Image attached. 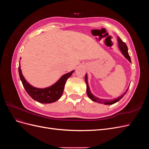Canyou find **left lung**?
I'll return each instance as SVG.
<instances>
[{
	"label": "left lung",
	"mask_w": 149,
	"mask_h": 149,
	"mask_svg": "<svg viewBox=\"0 0 149 149\" xmlns=\"http://www.w3.org/2000/svg\"><path fill=\"white\" fill-rule=\"evenodd\" d=\"M118 46H119V48L120 50L121 53H123V55L124 56V57L126 58V59H127L129 62L131 63V60H130V57L128 53V48L127 45H126V44L122 41L121 39L118 37ZM85 82L87 86V88H86V92H87V94H88V96L91 99V100L94 102H97L98 103H101V104H106V105H111L112 104H114L116 102H117L118 101H119L121 98H123V96L125 95L126 94V93L127 92L129 88L126 89L125 92L123 94V95H121L120 97H118L117 99H114L113 100H103V99H100L99 98L96 96H95L94 95L91 93V91H90V89H89V84H88V76L87 74H85Z\"/></svg>",
	"instance_id": "1"
}]
</instances>
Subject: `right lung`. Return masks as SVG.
Returning a JSON list of instances; mask_svg holds the SVG:
<instances>
[{"mask_svg": "<svg viewBox=\"0 0 149 149\" xmlns=\"http://www.w3.org/2000/svg\"><path fill=\"white\" fill-rule=\"evenodd\" d=\"M73 72L74 70L63 74L57 82L51 86L45 88H37L32 86L26 81L22 73L20 65L19 66L20 78L25 91L35 101L43 104L52 103L59 100L63 93L64 87L67 79L70 77Z\"/></svg>", "mask_w": 149, "mask_h": 149, "instance_id": "obj_1", "label": "right lung"}]
</instances>
